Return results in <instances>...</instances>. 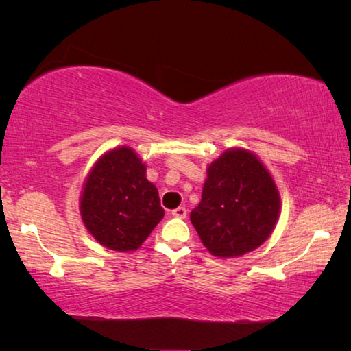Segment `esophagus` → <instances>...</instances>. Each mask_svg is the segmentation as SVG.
Here are the masks:
<instances>
[{
    "mask_svg": "<svg viewBox=\"0 0 351 351\" xmlns=\"http://www.w3.org/2000/svg\"><path fill=\"white\" fill-rule=\"evenodd\" d=\"M171 215L176 217V218H186L187 209H186V207H176L175 210H171Z\"/></svg>",
    "mask_w": 351,
    "mask_h": 351,
    "instance_id": "1",
    "label": "esophagus"
}]
</instances>
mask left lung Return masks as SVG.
Masks as SVG:
<instances>
[{"mask_svg":"<svg viewBox=\"0 0 351 351\" xmlns=\"http://www.w3.org/2000/svg\"><path fill=\"white\" fill-rule=\"evenodd\" d=\"M280 217V193L251 150L232 147L207 165L199 204L190 212L204 247L218 258L241 257L269 239Z\"/></svg>","mask_w":351,"mask_h":351,"instance_id":"1","label":"left lung"}]
</instances>
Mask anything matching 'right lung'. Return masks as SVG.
I'll use <instances>...</instances> for the list:
<instances>
[{
	"instance_id": "1",
	"label": "right lung",
	"mask_w": 351,
	"mask_h": 351,
	"mask_svg": "<svg viewBox=\"0 0 351 351\" xmlns=\"http://www.w3.org/2000/svg\"><path fill=\"white\" fill-rule=\"evenodd\" d=\"M132 147L105 152L88 171L80 217L100 245L117 252L138 251L164 217L158 189Z\"/></svg>"
}]
</instances>
